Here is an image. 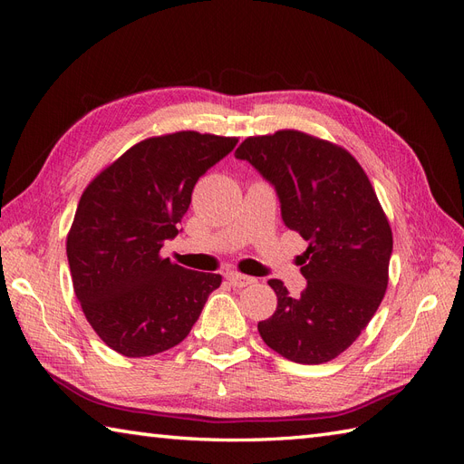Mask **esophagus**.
<instances>
[{"label":"esophagus","instance_id":"esophagus-1","mask_svg":"<svg viewBox=\"0 0 464 464\" xmlns=\"http://www.w3.org/2000/svg\"><path fill=\"white\" fill-rule=\"evenodd\" d=\"M227 278H228V283H230L232 286H236V288H244V286H249V285L256 283L254 276H247V275L236 273V271H228V273H227Z\"/></svg>","mask_w":464,"mask_h":464}]
</instances>
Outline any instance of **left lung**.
Instances as JSON below:
<instances>
[{
	"label": "left lung",
	"mask_w": 464,
	"mask_h": 464,
	"mask_svg": "<svg viewBox=\"0 0 464 464\" xmlns=\"http://www.w3.org/2000/svg\"><path fill=\"white\" fill-rule=\"evenodd\" d=\"M275 188L280 215L307 242L300 298L269 280L278 305L259 321L275 353L325 363L353 344L382 304L392 234L366 172L353 154L323 139L283 130L247 137L236 149Z\"/></svg>",
	"instance_id": "8db88e82"
}]
</instances>
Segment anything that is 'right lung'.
I'll return each instance as SVG.
<instances>
[{
  "mask_svg": "<svg viewBox=\"0 0 464 464\" xmlns=\"http://www.w3.org/2000/svg\"><path fill=\"white\" fill-rule=\"evenodd\" d=\"M236 137L178 131L137 143L81 195L67 236L75 296L91 327L116 353L143 358L189 334L220 275L160 257L178 236L198 179Z\"/></svg>",
  "mask_w": 464,
  "mask_h": 464,
  "instance_id": "obj_1",
  "label": "right lung"
}]
</instances>
